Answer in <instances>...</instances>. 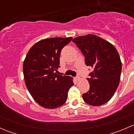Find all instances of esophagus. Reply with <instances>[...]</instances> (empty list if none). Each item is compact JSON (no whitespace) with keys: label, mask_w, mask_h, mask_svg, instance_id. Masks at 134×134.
Instances as JSON below:
<instances>
[{"label":"esophagus","mask_w":134,"mask_h":134,"mask_svg":"<svg viewBox=\"0 0 134 134\" xmlns=\"http://www.w3.org/2000/svg\"><path fill=\"white\" fill-rule=\"evenodd\" d=\"M80 78L79 76H77L75 78V79H76V81H79Z\"/></svg>","instance_id":"esophagus-1"}]
</instances>
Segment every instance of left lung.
<instances>
[{
	"label": "left lung",
	"mask_w": 134,
	"mask_h": 134,
	"mask_svg": "<svg viewBox=\"0 0 134 134\" xmlns=\"http://www.w3.org/2000/svg\"><path fill=\"white\" fill-rule=\"evenodd\" d=\"M72 41L84 56L86 65L93 68L87 78L90 90L82 95L83 100L91 106H101L111 98L119 83V54L113 44L95 35L79 36Z\"/></svg>",
	"instance_id": "left-lung-1"
}]
</instances>
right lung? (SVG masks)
I'll use <instances>...</instances> for the list:
<instances>
[{
    "label": "right lung",
    "mask_w": 134,
    "mask_h": 134,
    "mask_svg": "<svg viewBox=\"0 0 134 134\" xmlns=\"http://www.w3.org/2000/svg\"><path fill=\"white\" fill-rule=\"evenodd\" d=\"M72 39L42 40L31 47L24 60L26 86L34 100L42 107L54 109L62 106L74 85L72 77L57 74L61 51Z\"/></svg>",
    "instance_id": "right-lung-1"
}]
</instances>
